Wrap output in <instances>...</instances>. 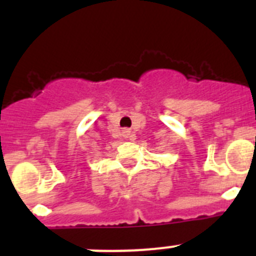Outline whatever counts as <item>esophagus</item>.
<instances>
[{"label": "esophagus", "mask_w": 256, "mask_h": 256, "mask_svg": "<svg viewBox=\"0 0 256 256\" xmlns=\"http://www.w3.org/2000/svg\"><path fill=\"white\" fill-rule=\"evenodd\" d=\"M123 137L124 138H130V137H132V133H130V130H123Z\"/></svg>", "instance_id": "34e87169"}]
</instances>
